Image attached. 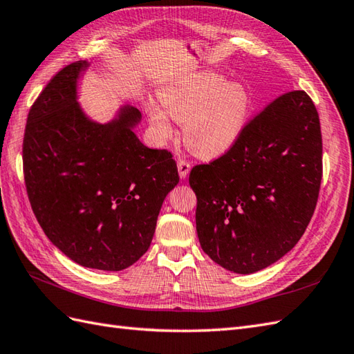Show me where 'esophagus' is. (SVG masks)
<instances>
[{
    "label": "esophagus",
    "instance_id": "1",
    "mask_svg": "<svg viewBox=\"0 0 354 354\" xmlns=\"http://www.w3.org/2000/svg\"><path fill=\"white\" fill-rule=\"evenodd\" d=\"M189 170H192V165H189L188 161H185V160L178 161V171H179L180 179H185L189 174Z\"/></svg>",
    "mask_w": 354,
    "mask_h": 354
}]
</instances>
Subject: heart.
Listing matches in <instances>:
<instances>
[{
    "mask_svg": "<svg viewBox=\"0 0 354 354\" xmlns=\"http://www.w3.org/2000/svg\"><path fill=\"white\" fill-rule=\"evenodd\" d=\"M157 103H147L153 136L167 142L174 121L183 124V139L194 156L218 158L239 142L251 113V97L236 80H224L214 71H197L167 80Z\"/></svg>",
    "mask_w": 354,
    "mask_h": 354,
    "instance_id": "obj_1",
    "label": "heart"
}]
</instances>
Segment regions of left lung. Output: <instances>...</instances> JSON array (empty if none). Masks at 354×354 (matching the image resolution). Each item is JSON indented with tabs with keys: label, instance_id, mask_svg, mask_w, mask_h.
I'll use <instances>...</instances> for the list:
<instances>
[{
	"label": "left lung",
	"instance_id": "left-lung-1",
	"mask_svg": "<svg viewBox=\"0 0 354 354\" xmlns=\"http://www.w3.org/2000/svg\"><path fill=\"white\" fill-rule=\"evenodd\" d=\"M322 131L305 91L278 97L223 157L193 167L202 250L234 274H254L292 250L322 183Z\"/></svg>",
	"mask_w": 354,
	"mask_h": 354
}]
</instances>
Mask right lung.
<instances>
[{"mask_svg": "<svg viewBox=\"0 0 354 354\" xmlns=\"http://www.w3.org/2000/svg\"><path fill=\"white\" fill-rule=\"evenodd\" d=\"M89 62L62 68L28 113L24 174L35 218L61 252L98 270H122L148 251L166 196L178 183L176 162L151 149L134 129L138 109L124 104L107 122L79 103Z\"/></svg>", "mask_w": 354, "mask_h": 354, "instance_id": "add662e5", "label": "right lung"}]
</instances>
